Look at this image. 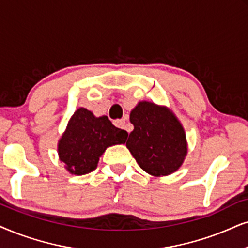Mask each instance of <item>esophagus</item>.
Masks as SVG:
<instances>
[{"instance_id":"esophagus-1","label":"esophagus","mask_w":248,"mask_h":248,"mask_svg":"<svg viewBox=\"0 0 248 248\" xmlns=\"http://www.w3.org/2000/svg\"><path fill=\"white\" fill-rule=\"evenodd\" d=\"M126 122H127V118H124V119H119V120H115L113 124L115 127L124 129V128H126Z\"/></svg>"}]
</instances>
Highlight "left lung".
<instances>
[{
  "mask_svg": "<svg viewBox=\"0 0 248 248\" xmlns=\"http://www.w3.org/2000/svg\"><path fill=\"white\" fill-rule=\"evenodd\" d=\"M134 130L126 145L140 167L153 176L176 171L187 147L183 127L168 108L140 102L130 113Z\"/></svg>",
  "mask_w": 248,
  "mask_h": 248,
  "instance_id": "8db88e82",
  "label": "left lung"
}]
</instances>
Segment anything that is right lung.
I'll return each mask as SVG.
<instances>
[{
  "label": "right lung",
  "mask_w": 248,
  "mask_h": 248,
  "mask_svg": "<svg viewBox=\"0 0 248 248\" xmlns=\"http://www.w3.org/2000/svg\"><path fill=\"white\" fill-rule=\"evenodd\" d=\"M128 133L112 124L106 115L96 118L80 108L72 115L58 144L61 161L71 174L84 175L96 169L106 147L124 144Z\"/></svg>",
  "instance_id": "right-lung-1"
}]
</instances>
